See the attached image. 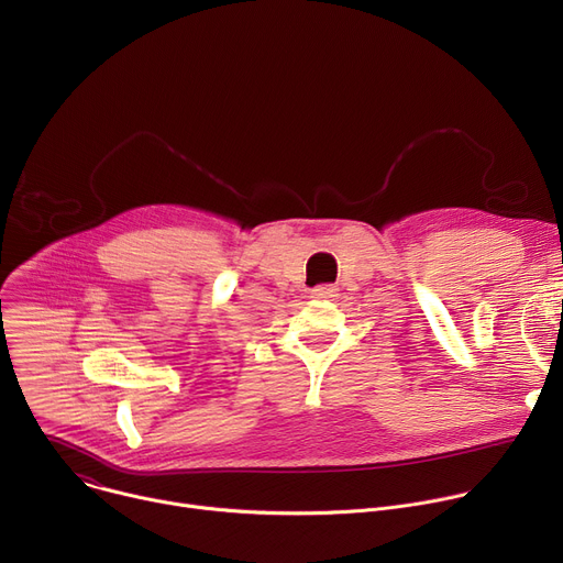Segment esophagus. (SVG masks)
<instances>
[{
    "label": "esophagus",
    "instance_id": "34e87169",
    "mask_svg": "<svg viewBox=\"0 0 563 563\" xmlns=\"http://www.w3.org/2000/svg\"><path fill=\"white\" fill-rule=\"evenodd\" d=\"M336 291L339 289L334 285H318L311 289V298H334Z\"/></svg>",
    "mask_w": 563,
    "mask_h": 563
}]
</instances>
